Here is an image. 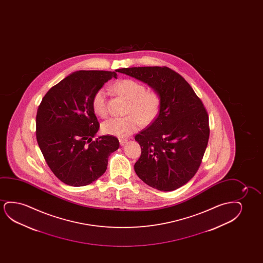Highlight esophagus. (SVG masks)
I'll use <instances>...</instances> for the list:
<instances>
[{"instance_id": "34e87169", "label": "esophagus", "mask_w": 263, "mask_h": 263, "mask_svg": "<svg viewBox=\"0 0 263 263\" xmlns=\"http://www.w3.org/2000/svg\"><path fill=\"white\" fill-rule=\"evenodd\" d=\"M126 142H127V139H125V138H119V144H120V145H124V144H126Z\"/></svg>"}]
</instances>
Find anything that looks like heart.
I'll return each instance as SVG.
<instances>
[{"mask_svg": "<svg viewBox=\"0 0 263 263\" xmlns=\"http://www.w3.org/2000/svg\"><path fill=\"white\" fill-rule=\"evenodd\" d=\"M116 93L129 101L127 113L124 118H111L102 124L104 133L125 137L139 129L142 124L147 126L158 116L161 96L155 90H146L143 83L132 79H124L111 87ZM92 108L101 118L108 114L107 92L104 89L96 91L92 98Z\"/></svg>", "mask_w": 263, "mask_h": 263, "instance_id": "1", "label": "heart"}]
</instances>
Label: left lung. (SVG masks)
Instances as JSON below:
<instances>
[{"instance_id": "8db88e82", "label": "left lung", "mask_w": 263, "mask_h": 263, "mask_svg": "<svg viewBox=\"0 0 263 263\" xmlns=\"http://www.w3.org/2000/svg\"><path fill=\"white\" fill-rule=\"evenodd\" d=\"M116 71L147 83L161 96L157 118L135 137L142 151L135 172L150 187L175 191L201 164L210 132L208 111L187 81L169 67Z\"/></svg>"}]
</instances>
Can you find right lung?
Returning <instances> with one entry per match:
<instances>
[{"mask_svg":"<svg viewBox=\"0 0 263 263\" xmlns=\"http://www.w3.org/2000/svg\"><path fill=\"white\" fill-rule=\"evenodd\" d=\"M112 77L117 73L72 72L47 91L37 108L39 146L51 171L69 186L92 183L106 172L108 156L119 149V139L111 135L92 141L100 128L92 98Z\"/></svg>","mask_w":263,"mask_h":263,"instance_id":"add662e5","label":"right lung"}]
</instances>
